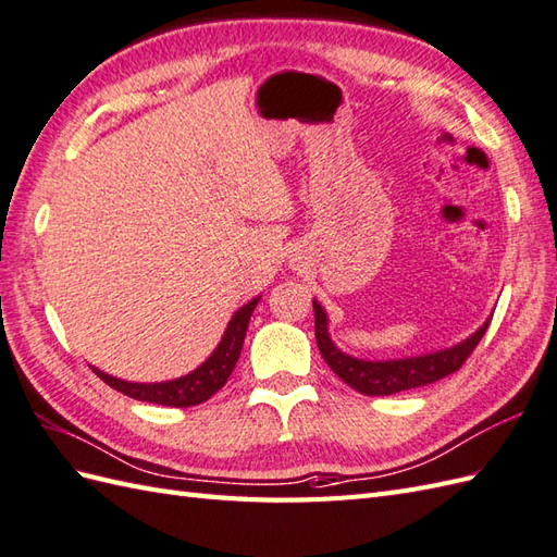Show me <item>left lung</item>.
Listing matches in <instances>:
<instances>
[{
    "mask_svg": "<svg viewBox=\"0 0 557 557\" xmlns=\"http://www.w3.org/2000/svg\"><path fill=\"white\" fill-rule=\"evenodd\" d=\"M312 310H315L318 348L322 352L324 362L330 364V369L341 381L348 383L350 388H355L362 395H395L403 391L428 386V383H435L440 379L454 374L456 369H461V364L470 358V352L475 350L480 338L490 326V320H487L475 334H470L466 341H461V344L445 350L417 355V358L372 362V360L350 358V355H346L344 350H338L334 341L330 338V330H326V324L330 322H326L324 308L318 301H312Z\"/></svg>",
    "mask_w": 557,
    "mask_h": 557,
    "instance_id": "1",
    "label": "left lung"
}]
</instances>
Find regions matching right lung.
<instances>
[{
    "label": "right lung",
    "instance_id": "right-lung-1",
    "mask_svg": "<svg viewBox=\"0 0 557 557\" xmlns=\"http://www.w3.org/2000/svg\"><path fill=\"white\" fill-rule=\"evenodd\" d=\"M261 296L251 298L247 306H242L233 320L227 322V330L221 338V344L216 346L209 358L199 364L195 372L185 374L181 379L174 381H162V383H132V381H122L110 376L101 369H94V374L106 381L110 388H115L124 395L134 397V400L140 403H152V405H164V407H193L209 400V397L221 391L225 386V381L231 379L233 369L237 364V358L242 352V344H245L247 336V326H249V318L259 304Z\"/></svg>",
    "mask_w": 557,
    "mask_h": 557
}]
</instances>
